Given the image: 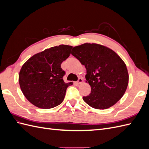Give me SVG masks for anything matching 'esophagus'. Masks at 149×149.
<instances>
[{"mask_svg": "<svg viewBox=\"0 0 149 149\" xmlns=\"http://www.w3.org/2000/svg\"><path fill=\"white\" fill-rule=\"evenodd\" d=\"M83 80L82 78H79L78 80V81H76V84H81L83 83Z\"/></svg>", "mask_w": 149, "mask_h": 149, "instance_id": "34e87169", "label": "esophagus"}]
</instances>
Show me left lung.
Masks as SVG:
<instances>
[{"mask_svg": "<svg viewBox=\"0 0 149 149\" xmlns=\"http://www.w3.org/2000/svg\"><path fill=\"white\" fill-rule=\"evenodd\" d=\"M73 55L84 65L86 83L91 93L83 100L97 109L114 105L123 96L129 83V74L124 61L109 48L86 43L73 47Z\"/></svg>", "mask_w": 149, "mask_h": 149, "instance_id": "obj_1", "label": "left lung"}]
</instances>
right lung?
<instances>
[{"label":"right lung","mask_w":149,"mask_h":149,"mask_svg":"<svg viewBox=\"0 0 149 149\" xmlns=\"http://www.w3.org/2000/svg\"><path fill=\"white\" fill-rule=\"evenodd\" d=\"M73 47L66 45L51 47L35 54L22 66L19 75L20 87L25 97L42 109L55 107L63 101L67 88L61 64L71 54Z\"/></svg>","instance_id":"obj_1"}]
</instances>
